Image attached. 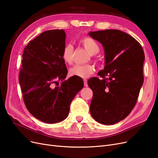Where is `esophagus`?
Wrapping results in <instances>:
<instances>
[{
	"label": "esophagus",
	"mask_w": 158,
	"mask_h": 158,
	"mask_svg": "<svg viewBox=\"0 0 158 158\" xmlns=\"http://www.w3.org/2000/svg\"><path fill=\"white\" fill-rule=\"evenodd\" d=\"M84 84L85 87H88V80H87L86 79L84 80Z\"/></svg>",
	"instance_id": "obj_1"
}]
</instances>
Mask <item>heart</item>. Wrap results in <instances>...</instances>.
Here are the masks:
<instances>
[{"mask_svg":"<svg viewBox=\"0 0 158 158\" xmlns=\"http://www.w3.org/2000/svg\"><path fill=\"white\" fill-rule=\"evenodd\" d=\"M80 43L88 52L91 57L96 55L99 52V46L97 43L91 38L85 37L80 40ZM74 52L73 46L67 44L65 45L61 52V58L64 63L71 64L73 62V56ZM95 68L93 64H75L69 69V74L70 77H76L81 78H86L94 74Z\"/></svg>","mask_w":158,"mask_h":158,"instance_id":"1","label":"heart"}]
</instances>
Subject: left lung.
I'll return each mask as SVG.
<instances>
[{
    "label": "left lung",
    "instance_id": "obj_1",
    "mask_svg": "<svg viewBox=\"0 0 158 158\" xmlns=\"http://www.w3.org/2000/svg\"><path fill=\"white\" fill-rule=\"evenodd\" d=\"M105 51V69L88 81L93 91L90 112L95 121L112 125L126 118L136 105L144 81V53L133 37L123 31L89 32Z\"/></svg>",
    "mask_w": 158,
    "mask_h": 158
}]
</instances>
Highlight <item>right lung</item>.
<instances>
[{"label":"right lung","instance_id":"add662e5","mask_svg":"<svg viewBox=\"0 0 158 158\" xmlns=\"http://www.w3.org/2000/svg\"><path fill=\"white\" fill-rule=\"evenodd\" d=\"M66 34L63 29L43 32L31 40L22 55L19 82L25 105L32 116L47 123L66 118L73 99L84 87L80 78L67 80L68 70L61 58ZM57 80L62 82L54 86Z\"/></svg>","mask_w":158,"mask_h":158}]
</instances>
